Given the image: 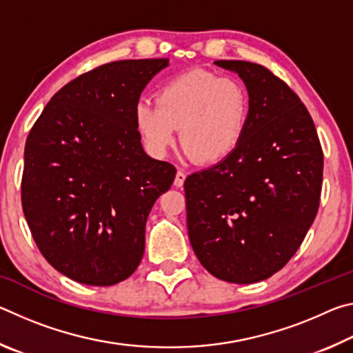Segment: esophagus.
Wrapping results in <instances>:
<instances>
[{
	"mask_svg": "<svg viewBox=\"0 0 353 353\" xmlns=\"http://www.w3.org/2000/svg\"><path fill=\"white\" fill-rule=\"evenodd\" d=\"M185 177H187V174H185L183 171H181L179 170L177 172H176V179H174V185L176 187L179 188V187H182L183 185V182H185Z\"/></svg>",
	"mask_w": 353,
	"mask_h": 353,
	"instance_id": "34e87169",
	"label": "esophagus"
}]
</instances>
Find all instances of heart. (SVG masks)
I'll use <instances>...</instances> for the list:
<instances>
[{
	"label": "heart",
	"mask_w": 353,
	"mask_h": 353,
	"mask_svg": "<svg viewBox=\"0 0 353 353\" xmlns=\"http://www.w3.org/2000/svg\"><path fill=\"white\" fill-rule=\"evenodd\" d=\"M250 101L240 82L210 71L191 70L166 82L157 103L141 99L134 124L143 145L162 157L176 143L199 165L225 160L240 146L249 123Z\"/></svg>",
	"instance_id": "b5f03b06"
}]
</instances>
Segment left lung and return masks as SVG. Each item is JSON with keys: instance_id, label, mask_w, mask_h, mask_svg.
<instances>
[{"instance_id": "8db88e82", "label": "left lung", "mask_w": 353, "mask_h": 353, "mask_svg": "<svg viewBox=\"0 0 353 353\" xmlns=\"http://www.w3.org/2000/svg\"><path fill=\"white\" fill-rule=\"evenodd\" d=\"M248 88L246 134L223 162L185 179L191 248L230 283L261 282L301 246L319 208L324 155L301 98L259 63L216 61Z\"/></svg>"}]
</instances>
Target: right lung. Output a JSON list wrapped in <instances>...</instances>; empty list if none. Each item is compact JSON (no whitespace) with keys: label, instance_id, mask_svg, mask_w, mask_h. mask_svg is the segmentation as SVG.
Segmentation results:
<instances>
[{"label":"right lung","instance_id":"1","mask_svg":"<svg viewBox=\"0 0 353 353\" xmlns=\"http://www.w3.org/2000/svg\"><path fill=\"white\" fill-rule=\"evenodd\" d=\"M168 59L118 61L62 87L28 135L21 204L46 261L71 280L110 286L145 252L149 212L176 168L143 151L134 107Z\"/></svg>","mask_w":353,"mask_h":353}]
</instances>
